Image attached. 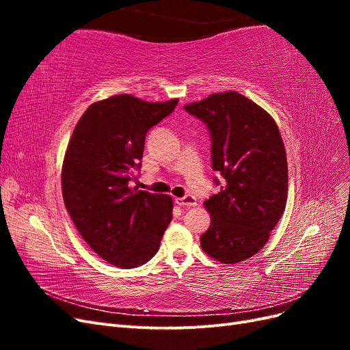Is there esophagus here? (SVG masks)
Segmentation results:
<instances>
[{
	"mask_svg": "<svg viewBox=\"0 0 350 350\" xmlns=\"http://www.w3.org/2000/svg\"><path fill=\"white\" fill-rule=\"evenodd\" d=\"M175 203L178 204V206H181V207H194L196 204H197V200H196V197L194 196H185V197H183V198H175Z\"/></svg>",
	"mask_w": 350,
	"mask_h": 350,
	"instance_id": "obj_1",
	"label": "esophagus"
}]
</instances>
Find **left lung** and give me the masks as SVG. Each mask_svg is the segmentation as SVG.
<instances>
[{
  "instance_id": "left-lung-1",
  "label": "left lung",
  "mask_w": 350,
  "mask_h": 350,
  "mask_svg": "<svg viewBox=\"0 0 350 350\" xmlns=\"http://www.w3.org/2000/svg\"><path fill=\"white\" fill-rule=\"evenodd\" d=\"M211 137V167L219 193L204 201L211 216L201 248L221 264L257 254L270 238L288 200V161L271 115L238 92L213 93L185 105Z\"/></svg>"
}]
</instances>
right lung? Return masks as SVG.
<instances>
[{
    "instance_id": "1",
    "label": "right lung",
    "mask_w": 350,
    "mask_h": 350,
    "mask_svg": "<svg viewBox=\"0 0 350 350\" xmlns=\"http://www.w3.org/2000/svg\"><path fill=\"white\" fill-rule=\"evenodd\" d=\"M178 99L146 102L116 94L92 103L72 131L61 174L62 198L83 239L121 269L143 266L172 220V198L130 187L146 134Z\"/></svg>"
}]
</instances>
